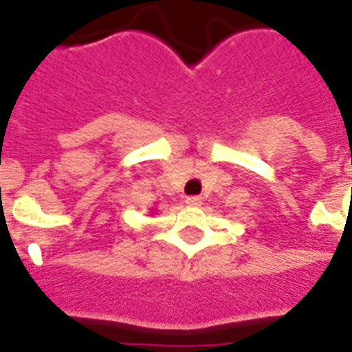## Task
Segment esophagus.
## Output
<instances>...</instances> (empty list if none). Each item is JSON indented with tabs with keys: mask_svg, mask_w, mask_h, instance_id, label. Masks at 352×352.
<instances>
[{
	"mask_svg": "<svg viewBox=\"0 0 352 352\" xmlns=\"http://www.w3.org/2000/svg\"><path fill=\"white\" fill-rule=\"evenodd\" d=\"M186 204H188V206H201L202 199H201V197H197V195L186 197Z\"/></svg>",
	"mask_w": 352,
	"mask_h": 352,
	"instance_id": "34e87169",
	"label": "esophagus"
}]
</instances>
